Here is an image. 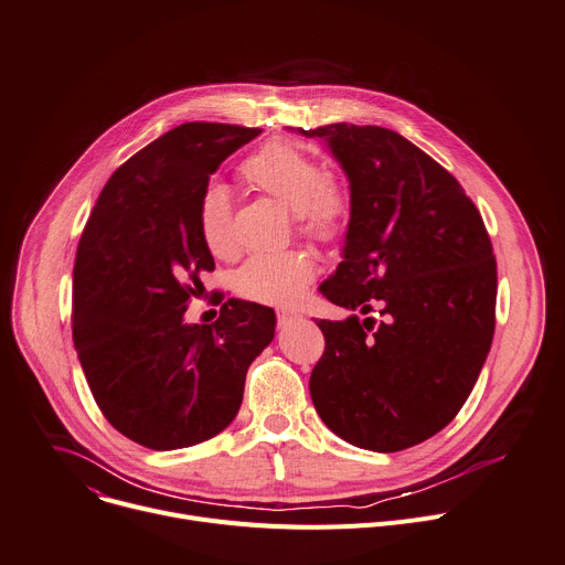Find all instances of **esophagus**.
I'll list each match as a JSON object with an SVG mask.
<instances>
[{
  "mask_svg": "<svg viewBox=\"0 0 565 565\" xmlns=\"http://www.w3.org/2000/svg\"><path fill=\"white\" fill-rule=\"evenodd\" d=\"M297 320H301V316H299L297 311H279V313H277V324H279L281 329L290 327V324L297 322Z\"/></svg>",
  "mask_w": 565,
  "mask_h": 565,
  "instance_id": "obj_1",
  "label": "esophagus"
}]
</instances>
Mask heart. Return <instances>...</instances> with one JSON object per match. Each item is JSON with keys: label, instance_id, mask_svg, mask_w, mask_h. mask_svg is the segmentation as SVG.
<instances>
[{"label": "heart", "instance_id": "obj_1", "mask_svg": "<svg viewBox=\"0 0 565 565\" xmlns=\"http://www.w3.org/2000/svg\"><path fill=\"white\" fill-rule=\"evenodd\" d=\"M243 180L295 212L297 230L311 241L335 243L347 232L351 200L320 162L292 143L270 141L241 167ZM198 230L216 256L236 247L232 225V198L225 184L212 182L198 200ZM316 268L306 254H254L238 270V290L259 303L292 306L313 281Z\"/></svg>", "mask_w": 565, "mask_h": 565}]
</instances>
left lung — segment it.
I'll list each match as a JSON object with an SVG mask.
<instances>
[{
  "label": "left lung",
  "instance_id": "left-lung-1",
  "mask_svg": "<svg viewBox=\"0 0 565 565\" xmlns=\"http://www.w3.org/2000/svg\"><path fill=\"white\" fill-rule=\"evenodd\" d=\"M297 132L327 141L349 180L344 262L320 286L349 311L320 320L311 374L322 422L344 441L396 452L448 426L491 349L498 273L473 200L422 148L381 126Z\"/></svg>",
  "mask_w": 565,
  "mask_h": 565
}]
</instances>
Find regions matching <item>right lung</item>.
<instances>
[{
  "label": "right lung",
  "mask_w": 565,
  "mask_h": 565,
  "mask_svg": "<svg viewBox=\"0 0 565 565\" xmlns=\"http://www.w3.org/2000/svg\"><path fill=\"white\" fill-rule=\"evenodd\" d=\"M259 132L204 121L169 130L113 173L78 241V361L104 417L146 448H186L225 430L247 367L275 338V311L241 299L223 303L214 324L184 322L200 275L214 270L200 193Z\"/></svg>",
  "instance_id": "add662e5"
}]
</instances>
